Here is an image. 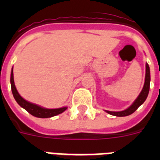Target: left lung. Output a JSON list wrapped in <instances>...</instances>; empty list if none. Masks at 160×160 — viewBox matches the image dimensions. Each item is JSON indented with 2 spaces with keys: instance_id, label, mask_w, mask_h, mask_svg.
<instances>
[{
  "instance_id": "left-lung-1",
  "label": "left lung",
  "mask_w": 160,
  "mask_h": 160,
  "mask_svg": "<svg viewBox=\"0 0 160 160\" xmlns=\"http://www.w3.org/2000/svg\"><path fill=\"white\" fill-rule=\"evenodd\" d=\"M150 81H151V76H150V68L148 63H146V74H145V82H144L143 88H142V91L138 96L135 102L132 103V105L131 107H128V109H126L122 111H106V112L108 114H111V115H114V116L118 117H123L130 115L132 113L135 112L138 107L142 105V103L145 102V100L148 98V93H149L150 90Z\"/></svg>"
}]
</instances>
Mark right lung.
<instances>
[{
    "instance_id": "obj_1",
    "label": "right lung",
    "mask_w": 160,
    "mask_h": 160,
    "mask_svg": "<svg viewBox=\"0 0 160 160\" xmlns=\"http://www.w3.org/2000/svg\"><path fill=\"white\" fill-rule=\"evenodd\" d=\"M10 83H11V89H12V92L13 94V97L17 102L22 107H23L25 110L28 111L29 114L38 118H50V117L56 116L58 114H61V113L64 112L66 111L67 107H62V108L58 109H47L44 108V107H40V106L31 103L29 102L26 101L20 95L19 93L17 90L15 84H14L13 80V68L12 69L11 71V77H10Z\"/></svg>"
}]
</instances>
